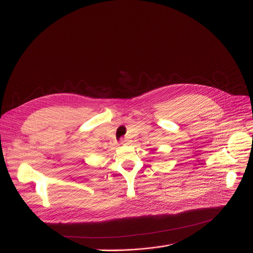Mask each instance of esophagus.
<instances>
[{
    "instance_id": "34e87169",
    "label": "esophagus",
    "mask_w": 253,
    "mask_h": 253,
    "mask_svg": "<svg viewBox=\"0 0 253 253\" xmlns=\"http://www.w3.org/2000/svg\"><path fill=\"white\" fill-rule=\"evenodd\" d=\"M128 142H129V139L128 138H123L121 139V144H128Z\"/></svg>"
}]
</instances>
